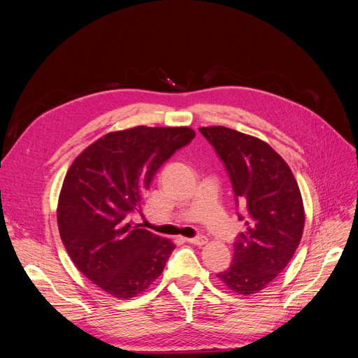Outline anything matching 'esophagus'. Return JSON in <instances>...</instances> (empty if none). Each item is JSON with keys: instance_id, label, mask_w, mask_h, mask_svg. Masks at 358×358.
I'll list each match as a JSON object with an SVG mask.
<instances>
[{"instance_id": "esophagus-1", "label": "esophagus", "mask_w": 358, "mask_h": 358, "mask_svg": "<svg viewBox=\"0 0 358 358\" xmlns=\"http://www.w3.org/2000/svg\"><path fill=\"white\" fill-rule=\"evenodd\" d=\"M185 241L190 242V243H194V245H203V243L208 242V238L203 236V235H199V236H193V238H187Z\"/></svg>"}]
</instances>
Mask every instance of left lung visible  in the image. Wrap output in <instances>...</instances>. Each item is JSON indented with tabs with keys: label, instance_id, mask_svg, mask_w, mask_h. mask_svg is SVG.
<instances>
[{
	"label": "left lung",
	"instance_id": "8db88e82",
	"mask_svg": "<svg viewBox=\"0 0 358 358\" xmlns=\"http://www.w3.org/2000/svg\"><path fill=\"white\" fill-rule=\"evenodd\" d=\"M199 130L223 162L236 215L247 227L234 242L231 267L217 277L238 294L258 293L287 267L302 239L305 212L299 185L266 142L223 126Z\"/></svg>",
	"mask_w": 358,
	"mask_h": 358
}]
</instances>
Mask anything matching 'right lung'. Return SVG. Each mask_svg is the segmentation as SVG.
Instances as JSON below:
<instances>
[{"label": "right lung", "instance_id": "1", "mask_svg": "<svg viewBox=\"0 0 358 358\" xmlns=\"http://www.w3.org/2000/svg\"><path fill=\"white\" fill-rule=\"evenodd\" d=\"M190 127L113 131L73 161L58 203V227L77 268L106 293L130 299L155 281L174 243L130 217L158 169L194 139Z\"/></svg>", "mask_w": 358, "mask_h": 358}]
</instances>
